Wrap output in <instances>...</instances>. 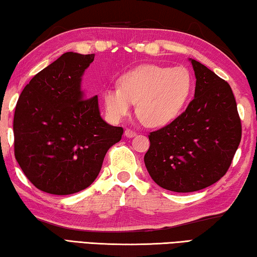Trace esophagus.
Masks as SVG:
<instances>
[{
  "label": "esophagus",
  "instance_id": "esophagus-1",
  "mask_svg": "<svg viewBox=\"0 0 257 257\" xmlns=\"http://www.w3.org/2000/svg\"><path fill=\"white\" fill-rule=\"evenodd\" d=\"M124 136H125L126 138H133V137L137 136V133L134 132V131H132L131 128H126L125 131H124Z\"/></svg>",
  "mask_w": 257,
  "mask_h": 257
}]
</instances>
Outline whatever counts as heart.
<instances>
[{"instance_id":"obj_1","label":"heart","mask_w":257,"mask_h":257,"mask_svg":"<svg viewBox=\"0 0 257 257\" xmlns=\"http://www.w3.org/2000/svg\"><path fill=\"white\" fill-rule=\"evenodd\" d=\"M119 87L103 92V103L111 120L128 116L133 103L146 125L161 127L180 116L192 89V77L184 67L142 65L119 77Z\"/></svg>"}]
</instances>
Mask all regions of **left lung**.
<instances>
[{
	"mask_svg": "<svg viewBox=\"0 0 257 257\" xmlns=\"http://www.w3.org/2000/svg\"><path fill=\"white\" fill-rule=\"evenodd\" d=\"M196 76L193 100L186 111L149 136L145 164L166 190L192 192L212 186L231 165L241 139L232 90L224 79L189 59Z\"/></svg>",
	"mask_w": 257,
	"mask_h": 257,
	"instance_id": "obj_1",
	"label": "left lung"
}]
</instances>
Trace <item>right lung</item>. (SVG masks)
I'll return each mask as SVG.
<instances>
[{
    "mask_svg": "<svg viewBox=\"0 0 257 257\" xmlns=\"http://www.w3.org/2000/svg\"><path fill=\"white\" fill-rule=\"evenodd\" d=\"M93 60L94 53H64L31 79L17 102L16 159L34 186L51 195L90 187L123 134L102 119L98 95L89 98L82 90Z\"/></svg>",
    "mask_w": 257,
    "mask_h": 257,
    "instance_id": "obj_1",
    "label": "right lung"
}]
</instances>
